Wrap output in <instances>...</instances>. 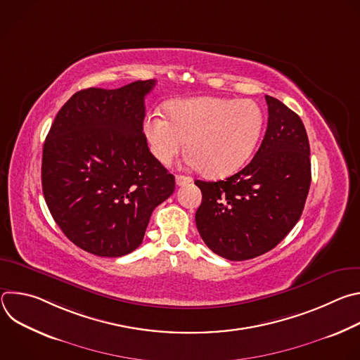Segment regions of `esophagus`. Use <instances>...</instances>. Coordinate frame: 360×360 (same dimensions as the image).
<instances>
[{
	"label": "esophagus",
	"mask_w": 360,
	"mask_h": 360,
	"mask_svg": "<svg viewBox=\"0 0 360 360\" xmlns=\"http://www.w3.org/2000/svg\"><path fill=\"white\" fill-rule=\"evenodd\" d=\"M175 181H176V185H178V186H182V185L191 184V182H192V178H191V176H185V175H176Z\"/></svg>",
	"instance_id": "34e87169"
}]
</instances>
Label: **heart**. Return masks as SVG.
Masks as SVG:
<instances>
[{"instance_id": "obj_1", "label": "heart", "mask_w": 360, "mask_h": 360, "mask_svg": "<svg viewBox=\"0 0 360 360\" xmlns=\"http://www.w3.org/2000/svg\"><path fill=\"white\" fill-rule=\"evenodd\" d=\"M168 118L150 112L143 132L161 164L188 148V162L207 175L222 176L242 168L259 142L264 114L253 99L202 96L174 101Z\"/></svg>"}]
</instances>
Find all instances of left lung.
<instances>
[{
  "label": "left lung",
  "instance_id": "1",
  "mask_svg": "<svg viewBox=\"0 0 360 360\" xmlns=\"http://www.w3.org/2000/svg\"><path fill=\"white\" fill-rule=\"evenodd\" d=\"M268 127L252 161L202 192L196 228L217 255L246 261L274 249L296 225L311 186V148L297 114L266 95Z\"/></svg>",
  "mask_w": 360,
  "mask_h": 360
}]
</instances>
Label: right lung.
Returning a JSON list of instances; mask_svg holds the SVG:
<instances>
[{
	"label": "right lung",
	"mask_w": 360,
	"mask_h": 360,
	"mask_svg": "<svg viewBox=\"0 0 360 360\" xmlns=\"http://www.w3.org/2000/svg\"><path fill=\"white\" fill-rule=\"evenodd\" d=\"M155 79L75 92L58 111L42 149L48 210L78 248L105 258L135 250L152 211L175 178L152 155L145 96Z\"/></svg>",
	"instance_id": "add662e5"
}]
</instances>
